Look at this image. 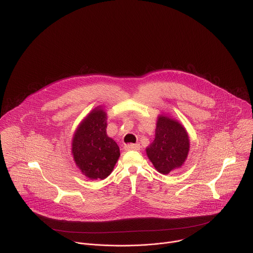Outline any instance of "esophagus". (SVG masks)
<instances>
[{
	"label": "esophagus",
	"mask_w": 253,
	"mask_h": 253,
	"mask_svg": "<svg viewBox=\"0 0 253 253\" xmlns=\"http://www.w3.org/2000/svg\"><path fill=\"white\" fill-rule=\"evenodd\" d=\"M124 148H125L126 151H130V150H140V145H139V144H126Z\"/></svg>",
	"instance_id": "esophagus-1"
}]
</instances>
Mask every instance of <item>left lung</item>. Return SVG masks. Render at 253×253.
<instances>
[{
  "instance_id": "8db88e82",
  "label": "left lung",
  "mask_w": 253,
  "mask_h": 253,
  "mask_svg": "<svg viewBox=\"0 0 253 253\" xmlns=\"http://www.w3.org/2000/svg\"><path fill=\"white\" fill-rule=\"evenodd\" d=\"M190 140L184 126L166 115H159L155 139L146 148V154L161 174L181 167L189 152Z\"/></svg>"
}]
</instances>
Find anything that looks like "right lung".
Listing matches in <instances>:
<instances>
[{
  "label": "right lung",
  "mask_w": 253,
  "mask_h": 253,
  "mask_svg": "<svg viewBox=\"0 0 253 253\" xmlns=\"http://www.w3.org/2000/svg\"><path fill=\"white\" fill-rule=\"evenodd\" d=\"M106 128L107 114L97 107L80 123L72 141L74 161L90 179L109 176L120 156L119 146L108 137Z\"/></svg>",
  "instance_id": "right-lung-1"
}]
</instances>
